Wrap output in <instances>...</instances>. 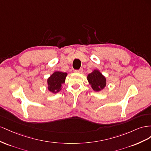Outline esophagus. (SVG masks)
I'll use <instances>...</instances> for the list:
<instances>
[{"label":"esophagus","instance_id":"obj_1","mask_svg":"<svg viewBox=\"0 0 151 151\" xmlns=\"http://www.w3.org/2000/svg\"><path fill=\"white\" fill-rule=\"evenodd\" d=\"M83 71V69L82 68H80L79 69V70H75V72L76 73H81Z\"/></svg>","mask_w":151,"mask_h":151}]
</instances>
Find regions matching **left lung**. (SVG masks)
<instances>
[{
    "label": "left lung",
    "instance_id": "obj_1",
    "mask_svg": "<svg viewBox=\"0 0 151 151\" xmlns=\"http://www.w3.org/2000/svg\"><path fill=\"white\" fill-rule=\"evenodd\" d=\"M87 80L94 91L99 92L104 89L106 85V79L102 73L97 70L88 75Z\"/></svg>",
    "mask_w": 151,
    "mask_h": 151
}]
</instances>
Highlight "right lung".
<instances>
[{
    "mask_svg": "<svg viewBox=\"0 0 151 151\" xmlns=\"http://www.w3.org/2000/svg\"><path fill=\"white\" fill-rule=\"evenodd\" d=\"M67 76L66 73L61 71H55L47 79L48 90L54 93L59 92L61 90L62 84L65 82Z\"/></svg>",
    "mask_w": 151,
    "mask_h": 151,
    "instance_id": "add662e5",
    "label": "right lung"
}]
</instances>
